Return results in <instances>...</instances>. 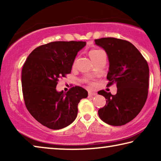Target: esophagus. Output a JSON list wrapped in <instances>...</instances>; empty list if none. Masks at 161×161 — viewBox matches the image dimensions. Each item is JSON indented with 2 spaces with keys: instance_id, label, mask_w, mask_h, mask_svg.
<instances>
[{
  "instance_id": "obj_1",
  "label": "esophagus",
  "mask_w": 161,
  "mask_h": 161,
  "mask_svg": "<svg viewBox=\"0 0 161 161\" xmlns=\"http://www.w3.org/2000/svg\"><path fill=\"white\" fill-rule=\"evenodd\" d=\"M97 94L95 92H93V91H89V97L96 96Z\"/></svg>"
}]
</instances>
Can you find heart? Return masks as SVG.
I'll return each mask as SVG.
<instances>
[{
    "label": "heart",
    "mask_w": 161,
    "mask_h": 161,
    "mask_svg": "<svg viewBox=\"0 0 161 161\" xmlns=\"http://www.w3.org/2000/svg\"><path fill=\"white\" fill-rule=\"evenodd\" d=\"M102 52H103L102 50H93L90 51V53H89V56H90L91 59L93 60V59L96 58L100 53H102Z\"/></svg>",
    "instance_id": "heart-1"
}]
</instances>
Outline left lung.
Returning a JSON list of instances; mask_svg holds the SVG:
<instances>
[{
  "label": "left lung",
  "mask_w": 161,
  "mask_h": 161,
  "mask_svg": "<svg viewBox=\"0 0 161 161\" xmlns=\"http://www.w3.org/2000/svg\"><path fill=\"white\" fill-rule=\"evenodd\" d=\"M95 44L105 50L109 67L108 86L115 84V95L101 90L106 105L98 111L100 119L111 126H122L140 113L148 97L149 68L138 49L126 40L114 37L95 40Z\"/></svg>",
  "instance_id": "left-lung-1"
}]
</instances>
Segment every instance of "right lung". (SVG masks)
I'll use <instances>...</instances> for the list:
<instances>
[{"instance_id":"add662e5","label":"right lung","mask_w":161,"mask_h":161,"mask_svg":"<svg viewBox=\"0 0 161 161\" xmlns=\"http://www.w3.org/2000/svg\"><path fill=\"white\" fill-rule=\"evenodd\" d=\"M86 42L57 41L40 46L26 59L22 70V87L27 108L43 126L61 129L77 116V106L88 92L80 86L67 93L58 92V79L69 74L78 52Z\"/></svg>"}]
</instances>
